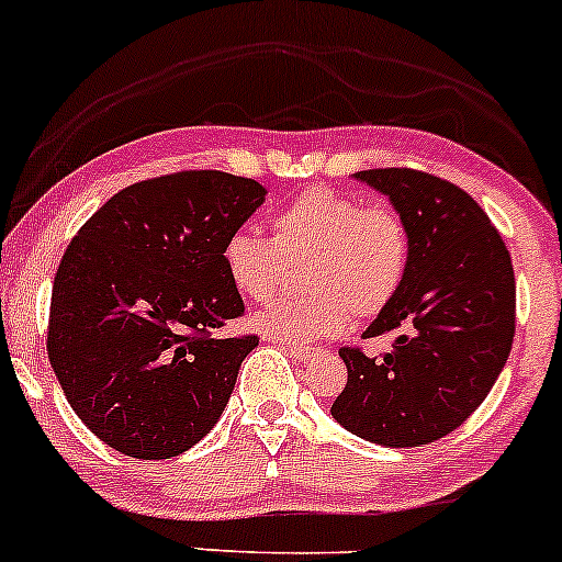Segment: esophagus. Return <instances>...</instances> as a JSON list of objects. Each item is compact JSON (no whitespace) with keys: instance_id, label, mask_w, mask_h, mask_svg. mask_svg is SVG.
<instances>
[{"instance_id":"34e87169","label":"esophagus","mask_w":562,"mask_h":562,"mask_svg":"<svg viewBox=\"0 0 562 562\" xmlns=\"http://www.w3.org/2000/svg\"><path fill=\"white\" fill-rule=\"evenodd\" d=\"M281 348L286 350L289 356L300 358V361H302V358H311V356H313V350H315V348H305V345H297V342H283Z\"/></svg>"}]
</instances>
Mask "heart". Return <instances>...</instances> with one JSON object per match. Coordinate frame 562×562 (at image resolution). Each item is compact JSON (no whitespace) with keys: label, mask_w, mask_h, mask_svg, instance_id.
I'll return each mask as SVG.
<instances>
[{"label":"heart","mask_w":562,"mask_h":562,"mask_svg":"<svg viewBox=\"0 0 562 562\" xmlns=\"http://www.w3.org/2000/svg\"><path fill=\"white\" fill-rule=\"evenodd\" d=\"M412 257L403 217L387 204H363L331 188H313L289 201L270 223V236L238 228L223 244V268L238 297L265 302L301 265L300 297L270 302L251 324L265 337L313 342L356 318H374L398 297Z\"/></svg>","instance_id":"obj_1"}]
</instances>
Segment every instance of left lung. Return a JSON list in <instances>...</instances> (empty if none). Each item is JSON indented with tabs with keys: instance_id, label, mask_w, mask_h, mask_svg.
<instances>
[{
	"instance_id": "obj_1",
	"label": "left lung",
	"mask_w": 562,
	"mask_h": 562,
	"mask_svg": "<svg viewBox=\"0 0 562 562\" xmlns=\"http://www.w3.org/2000/svg\"><path fill=\"white\" fill-rule=\"evenodd\" d=\"M384 193L412 238L398 297L363 339L393 337L382 356L342 348L348 384L331 406L345 430L387 446H425L457 430L502 374L515 337V273L499 231L462 188L417 169L352 175Z\"/></svg>"
}]
</instances>
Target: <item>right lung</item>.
I'll use <instances>...</instances> for the list:
<instances>
[{
  "mask_svg": "<svg viewBox=\"0 0 562 562\" xmlns=\"http://www.w3.org/2000/svg\"><path fill=\"white\" fill-rule=\"evenodd\" d=\"M257 180L164 175L111 196L68 244L47 356L90 430L135 459L180 457L223 417L257 337H217L244 313L223 244L262 206Z\"/></svg>",
  "mask_w": 562,
  "mask_h": 562,
  "instance_id": "right-lung-1",
  "label": "right lung"
}]
</instances>
